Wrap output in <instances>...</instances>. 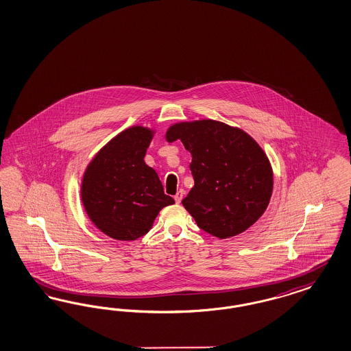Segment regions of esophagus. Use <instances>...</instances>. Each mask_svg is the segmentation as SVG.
<instances>
[{"label":"esophagus","instance_id":"esophagus-1","mask_svg":"<svg viewBox=\"0 0 351 351\" xmlns=\"http://www.w3.org/2000/svg\"><path fill=\"white\" fill-rule=\"evenodd\" d=\"M182 195H184V192H182V191H179L178 193L175 194V197H173V198H175L176 204H180V202H182Z\"/></svg>","mask_w":351,"mask_h":351}]
</instances>
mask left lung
I'll return each instance as SVG.
<instances>
[{
	"mask_svg": "<svg viewBox=\"0 0 351 351\" xmlns=\"http://www.w3.org/2000/svg\"><path fill=\"white\" fill-rule=\"evenodd\" d=\"M166 140H180L192 154L194 186L182 204L201 230L228 239L263 215L272 195L274 172L250 134L202 119L172 124Z\"/></svg>",
	"mask_w": 351,
	"mask_h": 351,
	"instance_id": "8db88e82",
	"label": "left lung"
}]
</instances>
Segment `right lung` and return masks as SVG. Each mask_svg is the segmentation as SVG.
<instances>
[{"mask_svg": "<svg viewBox=\"0 0 351 351\" xmlns=\"http://www.w3.org/2000/svg\"><path fill=\"white\" fill-rule=\"evenodd\" d=\"M154 130L133 125L111 138L86 166L82 202L90 221L114 240L134 241L175 201L144 160Z\"/></svg>", "mask_w": 351, "mask_h": 351, "instance_id": "1", "label": "right lung"}]
</instances>
